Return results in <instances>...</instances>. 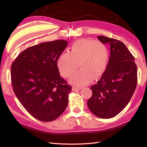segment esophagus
Returning a JSON list of instances; mask_svg holds the SVG:
<instances>
[{
  "label": "esophagus",
  "instance_id": "obj_1",
  "mask_svg": "<svg viewBox=\"0 0 147 147\" xmlns=\"http://www.w3.org/2000/svg\"><path fill=\"white\" fill-rule=\"evenodd\" d=\"M82 88H79V87H75V86H73V88H72V90L73 91H78V90H82Z\"/></svg>",
  "mask_w": 147,
  "mask_h": 147
}]
</instances>
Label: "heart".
<instances>
[{
  "label": "heart",
  "instance_id": "obj_1",
  "mask_svg": "<svg viewBox=\"0 0 147 147\" xmlns=\"http://www.w3.org/2000/svg\"><path fill=\"white\" fill-rule=\"evenodd\" d=\"M80 69L70 79L71 83L83 86L98 78L104 73L109 63V51L106 46L91 39H80L72 43L69 52H64L57 60V68L61 75L68 78L78 67Z\"/></svg>",
  "mask_w": 147,
  "mask_h": 147
}]
</instances>
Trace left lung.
Returning <instances> with one entry per match:
<instances>
[{
  "mask_svg": "<svg viewBox=\"0 0 147 147\" xmlns=\"http://www.w3.org/2000/svg\"><path fill=\"white\" fill-rule=\"evenodd\" d=\"M104 44L110 45L107 67L96 84L92 86V95L87 105L93 114L102 119L114 117L125 108L137 85L135 57L119 40L98 36Z\"/></svg>",
  "mask_w": 147,
  "mask_h": 147,
  "instance_id": "8db88e82",
  "label": "left lung"
}]
</instances>
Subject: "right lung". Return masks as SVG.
I'll use <instances>...</instances> for the list:
<instances>
[{
  "mask_svg": "<svg viewBox=\"0 0 147 147\" xmlns=\"http://www.w3.org/2000/svg\"><path fill=\"white\" fill-rule=\"evenodd\" d=\"M67 46V41L57 40L30 47L11 65L15 95L36 119L52 121L67 107L72 87L60 76L57 65L59 57Z\"/></svg>",
  "mask_w": 147,
  "mask_h": 147,
  "instance_id": "right-lung-1",
  "label": "right lung"
}]
</instances>
